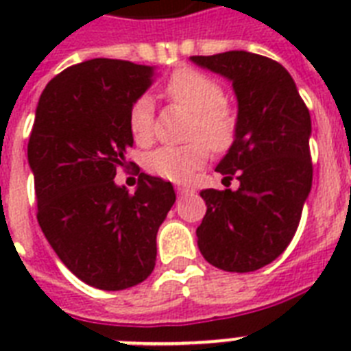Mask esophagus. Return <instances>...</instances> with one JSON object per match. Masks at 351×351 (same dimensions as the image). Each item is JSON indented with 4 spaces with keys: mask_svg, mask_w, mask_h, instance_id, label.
Instances as JSON below:
<instances>
[{
    "mask_svg": "<svg viewBox=\"0 0 351 351\" xmlns=\"http://www.w3.org/2000/svg\"><path fill=\"white\" fill-rule=\"evenodd\" d=\"M176 193H178V197H186V195H189V193H191V189L186 186H178L176 187Z\"/></svg>",
    "mask_w": 351,
    "mask_h": 351,
    "instance_id": "34e87169",
    "label": "esophagus"
}]
</instances>
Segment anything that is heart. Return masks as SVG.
Returning a JSON list of instances; mask_svg holds the SVG:
<instances>
[{
    "label": "heart",
    "mask_w": 351,
    "mask_h": 351,
    "mask_svg": "<svg viewBox=\"0 0 351 351\" xmlns=\"http://www.w3.org/2000/svg\"><path fill=\"white\" fill-rule=\"evenodd\" d=\"M165 90L175 104L193 112L195 121L191 134L202 138L204 142L195 140L180 147H158L147 156V169L164 180L184 184L208 158L206 143L215 151L230 145L234 134V117L222 104L220 85L195 69L184 67L175 71L165 85ZM129 131L140 145L151 142L153 100L149 96H142L132 104L129 111Z\"/></svg>",
    "instance_id": "heart-1"
}]
</instances>
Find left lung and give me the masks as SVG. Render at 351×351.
Masks as SVG:
<instances>
[{
    "label": "left lung",
    "instance_id": "8db88e82",
    "mask_svg": "<svg viewBox=\"0 0 351 351\" xmlns=\"http://www.w3.org/2000/svg\"><path fill=\"white\" fill-rule=\"evenodd\" d=\"M189 60L231 82L237 98L233 143L217 171L240 186L200 191L208 211L198 250L224 271H255L288 247L311 191L310 111L275 60L245 51Z\"/></svg>",
    "mask_w": 351,
    "mask_h": 351
}]
</instances>
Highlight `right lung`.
Segmentation results:
<instances>
[{
    "instance_id": "add662e5",
    "label": "right lung",
    "mask_w": 351,
    "mask_h": 351,
    "mask_svg": "<svg viewBox=\"0 0 351 351\" xmlns=\"http://www.w3.org/2000/svg\"><path fill=\"white\" fill-rule=\"evenodd\" d=\"M154 76L149 65L95 58L52 78L36 107L27 156L40 228L80 280L106 291L151 275L176 200L171 182L145 173L134 193L114 182L134 142L129 111Z\"/></svg>"
}]
</instances>
